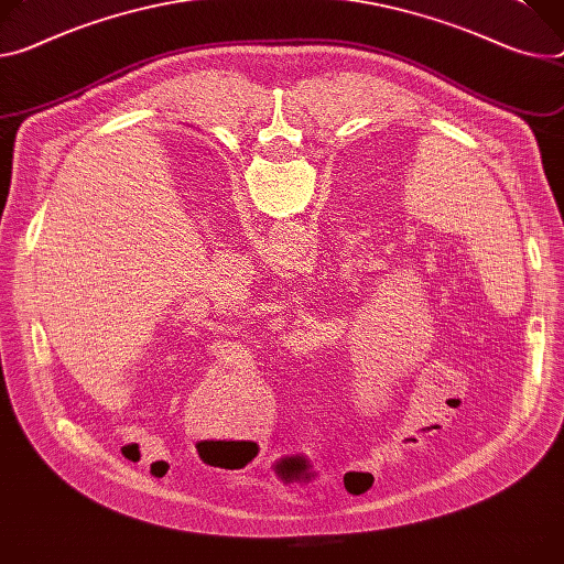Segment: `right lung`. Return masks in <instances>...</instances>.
<instances>
[{
    "mask_svg": "<svg viewBox=\"0 0 564 564\" xmlns=\"http://www.w3.org/2000/svg\"><path fill=\"white\" fill-rule=\"evenodd\" d=\"M197 449H199V456H202L204 460H209V456H207V449H204V445H197Z\"/></svg>",
    "mask_w": 564,
    "mask_h": 564,
    "instance_id": "obj_1",
    "label": "right lung"
}]
</instances>
